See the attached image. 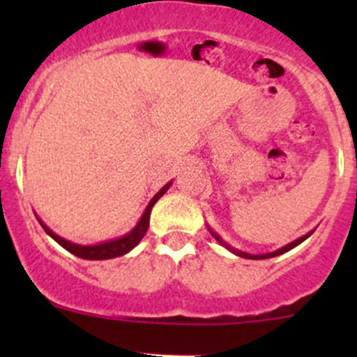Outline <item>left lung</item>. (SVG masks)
Listing matches in <instances>:
<instances>
[{"label": "left lung", "mask_w": 357, "mask_h": 357, "mask_svg": "<svg viewBox=\"0 0 357 357\" xmlns=\"http://www.w3.org/2000/svg\"><path fill=\"white\" fill-rule=\"evenodd\" d=\"M212 233V236H214L215 240H219V243H222V245L225 247H228L226 245L225 242H222L221 238H219L218 235H215L214 231H211ZM309 235H311V233H309ZM309 235H304V236H301V238L298 240H295V242H291V243H289V245H285L283 248H280V250H276V252H271V254H262V255H252V254H245V252H240V250H235V248H231V247H228L229 250L233 252V254H236V255H240V257H245V259H269V257H275V255H280V254H283V252H289V250H291V248L294 247H297L298 243H302L304 242L305 238H307Z\"/></svg>", "instance_id": "left-lung-1"}]
</instances>
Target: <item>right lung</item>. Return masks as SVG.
Here are the masks:
<instances>
[{
    "label": "right lung",
    "mask_w": 357,
    "mask_h": 357,
    "mask_svg": "<svg viewBox=\"0 0 357 357\" xmlns=\"http://www.w3.org/2000/svg\"><path fill=\"white\" fill-rule=\"evenodd\" d=\"M171 186V183L169 185H165L164 188L160 190V192L157 193L155 197H153L152 200H150L149 207L145 208V214L142 215V219H139V222L136 225V228L132 229L131 233H128L126 236H122V238H117V240H112V242H105V243H100V245H75V243L72 242H67V240L60 238L59 235H55V233L52 231L50 228H46L45 225L41 222L43 229H45L46 233H48L50 236H52L53 240H55L56 243H60L66 250L70 252V254L77 255V257L81 259H89V261H102V259H114V257H119V255H124L128 254L131 248H135L136 245L139 243V240L145 236L146 229H149V222H150V211H152L153 204L160 199L162 195H164L165 192H167V188Z\"/></svg>",
    "instance_id": "add662e5"
}]
</instances>
